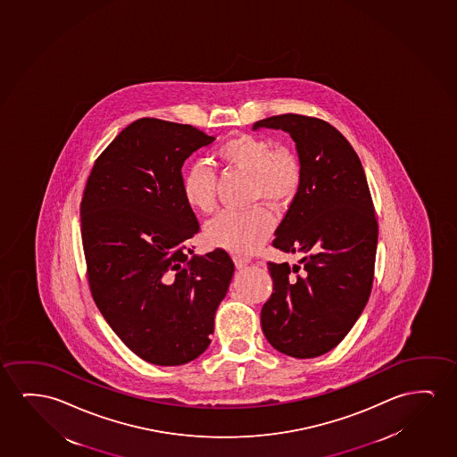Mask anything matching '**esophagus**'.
I'll return each mask as SVG.
<instances>
[{
	"instance_id": "1",
	"label": "esophagus",
	"mask_w": 457,
	"mask_h": 457,
	"mask_svg": "<svg viewBox=\"0 0 457 457\" xmlns=\"http://www.w3.org/2000/svg\"><path fill=\"white\" fill-rule=\"evenodd\" d=\"M233 262H235V266H237L238 270H243V268H245L247 264L251 263L247 258L239 257V255H235V257H233Z\"/></svg>"
}]
</instances>
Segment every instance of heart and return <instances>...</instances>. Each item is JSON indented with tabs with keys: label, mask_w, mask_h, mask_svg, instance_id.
I'll use <instances>...</instances> for the list:
<instances>
[{
	"label": "heart",
	"mask_w": 457,
	"mask_h": 457,
	"mask_svg": "<svg viewBox=\"0 0 457 457\" xmlns=\"http://www.w3.org/2000/svg\"><path fill=\"white\" fill-rule=\"evenodd\" d=\"M219 160L249 175V199L270 206H283L295 199L303 166L288 148H274L257 136L238 135L222 142L216 150ZM183 197L200 212L216 210V174L204 161L194 162L183 177ZM274 228V219L262 206L249 210H228L206 225L205 238L214 247L249 255L263 245Z\"/></svg>",
	"instance_id": "heart-1"
}]
</instances>
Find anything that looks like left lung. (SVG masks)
Listing matches in <instances>:
<instances>
[{
  "instance_id": "left-lung-1",
  "label": "left lung",
  "mask_w": 457,
  "mask_h": 457,
  "mask_svg": "<svg viewBox=\"0 0 457 457\" xmlns=\"http://www.w3.org/2000/svg\"><path fill=\"white\" fill-rule=\"evenodd\" d=\"M282 129L296 144L303 181L272 245L303 253L268 263L272 295L262 309L270 346L296 359L328 353L353 328L373 285L378 222L361 160L346 137L315 117H268L253 129Z\"/></svg>"
}]
</instances>
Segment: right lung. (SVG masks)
<instances>
[{
  "label": "right lung",
  "instance_id": "1",
  "mask_svg": "<svg viewBox=\"0 0 457 457\" xmlns=\"http://www.w3.org/2000/svg\"><path fill=\"white\" fill-rule=\"evenodd\" d=\"M214 142L191 125L139 119L96 161L81 202L90 291L110 328L142 361L177 367L212 343L235 264L222 249H187L199 222L181 168Z\"/></svg>",
  "mask_w": 457,
  "mask_h": 457
}]
</instances>
